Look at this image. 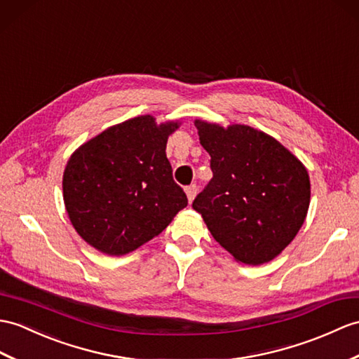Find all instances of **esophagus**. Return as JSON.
<instances>
[{
    "instance_id": "34e87169",
    "label": "esophagus",
    "mask_w": 359,
    "mask_h": 359,
    "mask_svg": "<svg viewBox=\"0 0 359 359\" xmlns=\"http://www.w3.org/2000/svg\"><path fill=\"white\" fill-rule=\"evenodd\" d=\"M185 193H187V197H188L189 202H193L194 197H196V194H197V187H196V185H189V187H187V188H185Z\"/></svg>"
}]
</instances>
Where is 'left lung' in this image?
Returning a JSON list of instances; mask_svg holds the SVG:
<instances>
[{
	"label": "left lung",
	"instance_id": "8db88e82",
	"mask_svg": "<svg viewBox=\"0 0 359 359\" xmlns=\"http://www.w3.org/2000/svg\"><path fill=\"white\" fill-rule=\"evenodd\" d=\"M212 179L193 202L208 229L237 262L273 260L295 238L311 203L306 166L277 139L248 125L196 119Z\"/></svg>",
	"mask_w": 359,
	"mask_h": 359
}]
</instances>
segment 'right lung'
<instances>
[{"instance_id":"right-lung-1","label":"right lung","mask_w":359,"mask_h":359,"mask_svg":"<svg viewBox=\"0 0 359 359\" xmlns=\"http://www.w3.org/2000/svg\"><path fill=\"white\" fill-rule=\"evenodd\" d=\"M179 122L137 116L90 139L67 162L64 203L78 234L107 255H125L159 236L188 205L166 159Z\"/></svg>"}]
</instances>
